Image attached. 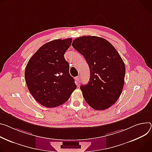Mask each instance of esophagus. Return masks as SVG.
Wrapping results in <instances>:
<instances>
[{"label": "esophagus", "mask_w": 152, "mask_h": 152, "mask_svg": "<svg viewBox=\"0 0 152 152\" xmlns=\"http://www.w3.org/2000/svg\"><path fill=\"white\" fill-rule=\"evenodd\" d=\"M80 76H77V77H75V79H76V80L77 81V82H79L80 81Z\"/></svg>", "instance_id": "34e87169"}]
</instances>
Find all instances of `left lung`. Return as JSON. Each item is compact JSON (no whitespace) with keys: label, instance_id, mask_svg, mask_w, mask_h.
Returning a JSON list of instances; mask_svg holds the SVG:
<instances>
[{"label":"left lung","instance_id":"obj_1","mask_svg":"<svg viewBox=\"0 0 152 152\" xmlns=\"http://www.w3.org/2000/svg\"><path fill=\"white\" fill-rule=\"evenodd\" d=\"M72 46L83 56L90 68V81L80 88L87 103L96 110L111 107L122 93L126 67L115 47L106 39L82 36Z\"/></svg>","mask_w":152,"mask_h":152}]
</instances>
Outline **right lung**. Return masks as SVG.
<instances>
[{"mask_svg":"<svg viewBox=\"0 0 152 152\" xmlns=\"http://www.w3.org/2000/svg\"><path fill=\"white\" fill-rule=\"evenodd\" d=\"M72 42L71 38L50 41L39 48L26 66L27 87L33 98L45 107L63 104L76 88L64 58Z\"/></svg>","mask_w":152,"mask_h":152,"instance_id":"right-lung-1","label":"right lung"}]
</instances>
